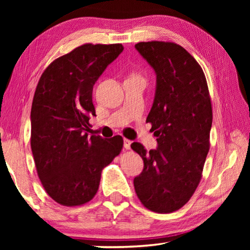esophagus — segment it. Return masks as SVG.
<instances>
[{
  "mask_svg": "<svg viewBox=\"0 0 250 250\" xmlns=\"http://www.w3.org/2000/svg\"><path fill=\"white\" fill-rule=\"evenodd\" d=\"M131 143H132V142H131L130 140H128V139H125V140H124V146H125V150H130Z\"/></svg>",
  "mask_w": 250,
  "mask_h": 250,
  "instance_id": "1",
  "label": "esophagus"
}]
</instances>
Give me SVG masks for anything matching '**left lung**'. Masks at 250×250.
Masks as SVG:
<instances>
[{"label":"left lung","instance_id":"obj_1","mask_svg":"<svg viewBox=\"0 0 250 250\" xmlns=\"http://www.w3.org/2000/svg\"><path fill=\"white\" fill-rule=\"evenodd\" d=\"M135 48L156 74L146 122L159 146L147 152L141 143L131 145L145 162L134 189L147 209L172 213L189 201L202 179L213 122L208 87L202 67L182 46L152 41Z\"/></svg>","mask_w":250,"mask_h":250}]
</instances>
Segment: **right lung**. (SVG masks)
Masks as SVG:
<instances>
[{"mask_svg": "<svg viewBox=\"0 0 250 250\" xmlns=\"http://www.w3.org/2000/svg\"><path fill=\"white\" fill-rule=\"evenodd\" d=\"M122 44H83L44 70L34 94L31 147L46 193L64 206L91 201L101 172L120 154L121 135L88 138L94 84L119 56Z\"/></svg>", "mask_w": 250, "mask_h": 250, "instance_id": "obj_1", "label": "right lung"}]
</instances>
